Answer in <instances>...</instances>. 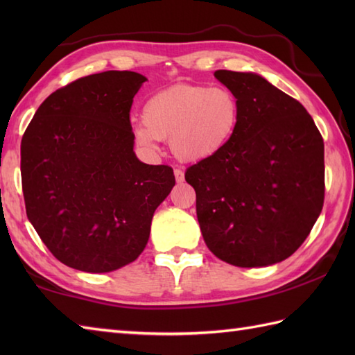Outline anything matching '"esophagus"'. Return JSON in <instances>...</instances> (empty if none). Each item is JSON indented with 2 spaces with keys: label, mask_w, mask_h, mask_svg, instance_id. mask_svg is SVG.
<instances>
[{
  "label": "esophagus",
  "mask_w": 355,
  "mask_h": 355,
  "mask_svg": "<svg viewBox=\"0 0 355 355\" xmlns=\"http://www.w3.org/2000/svg\"><path fill=\"white\" fill-rule=\"evenodd\" d=\"M173 175H175V180L178 183H182L183 180H184V172L182 171V169H175L173 171Z\"/></svg>",
  "instance_id": "34e87169"
}]
</instances>
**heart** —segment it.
<instances>
[{
    "instance_id": "b5f03b06",
    "label": "heart",
    "mask_w": 355,
    "mask_h": 355,
    "mask_svg": "<svg viewBox=\"0 0 355 355\" xmlns=\"http://www.w3.org/2000/svg\"><path fill=\"white\" fill-rule=\"evenodd\" d=\"M134 125L140 148L157 150V140H169L182 162L212 158L230 145L241 122V103L227 87L175 85L150 96Z\"/></svg>"
}]
</instances>
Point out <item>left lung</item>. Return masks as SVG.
Segmentation results:
<instances>
[{
  "instance_id": "left-lung-1",
  "label": "left lung",
  "mask_w": 355,
  "mask_h": 355,
  "mask_svg": "<svg viewBox=\"0 0 355 355\" xmlns=\"http://www.w3.org/2000/svg\"><path fill=\"white\" fill-rule=\"evenodd\" d=\"M236 94L241 122L223 153L187 168L205 243L236 267L288 258L325 197L323 139L302 103L254 73L215 71Z\"/></svg>"
}]
</instances>
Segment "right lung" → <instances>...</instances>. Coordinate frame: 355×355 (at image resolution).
Returning a JSON list of instances; mask_svg holds the SVG:
<instances>
[{"label":"right lung","mask_w":355,"mask_h":355,"mask_svg":"<svg viewBox=\"0 0 355 355\" xmlns=\"http://www.w3.org/2000/svg\"><path fill=\"white\" fill-rule=\"evenodd\" d=\"M145 80L116 70L74 80L41 103L22 135L27 218L71 268L108 273L137 259L175 184L172 168L134 153L130 111Z\"/></svg>","instance_id":"1"}]
</instances>
